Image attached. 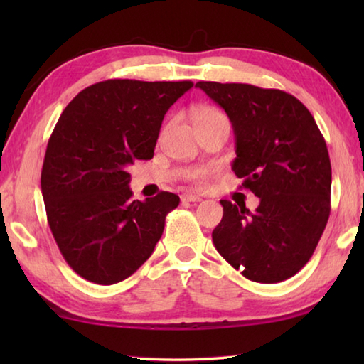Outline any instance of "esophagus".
Here are the masks:
<instances>
[{
	"instance_id": "1",
	"label": "esophagus",
	"mask_w": 364,
	"mask_h": 364,
	"mask_svg": "<svg viewBox=\"0 0 364 364\" xmlns=\"http://www.w3.org/2000/svg\"><path fill=\"white\" fill-rule=\"evenodd\" d=\"M181 200L183 202H199V200H202V197L197 194H183Z\"/></svg>"
}]
</instances>
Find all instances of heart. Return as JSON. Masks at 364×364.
I'll return each mask as SVG.
<instances>
[{"label": "heart", "mask_w": 364, "mask_h": 364, "mask_svg": "<svg viewBox=\"0 0 364 364\" xmlns=\"http://www.w3.org/2000/svg\"><path fill=\"white\" fill-rule=\"evenodd\" d=\"M220 112L218 110H215L212 107H199L196 109L193 112L194 119H199V117H207V115H218ZM218 168L213 167V165H208V167H202V168H197L194 170L193 173L189 175V180L193 181L197 186H205V184L210 181V178H213L217 175Z\"/></svg>", "instance_id": "heart-1"}]
</instances>
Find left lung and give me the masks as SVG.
<instances>
[{
	"label": "left lung",
	"instance_id": "left-lung-1",
	"mask_svg": "<svg viewBox=\"0 0 364 364\" xmlns=\"http://www.w3.org/2000/svg\"><path fill=\"white\" fill-rule=\"evenodd\" d=\"M230 117L236 136L232 171L260 204L220 200L215 249L242 276L263 284L305 267L331 213V160L315 119L297 97L247 83L197 82Z\"/></svg>",
	"mask_w": 364,
	"mask_h": 364
}]
</instances>
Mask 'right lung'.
Listing matches in <instances>:
<instances>
[{
  "label": "right lung",
  "instance_id": "obj_1",
  "mask_svg": "<svg viewBox=\"0 0 364 364\" xmlns=\"http://www.w3.org/2000/svg\"><path fill=\"white\" fill-rule=\"evenodd\" d=\"M191 88L106 80L80 91L54 127L41 194L60 254L86 281L115 284L152 255L180 197L160 191L133 200L128 168L154 157L165 114Z\"/></svg>",
  "mask_w": 364,
  "mask_h": 364
}]
</instances>
